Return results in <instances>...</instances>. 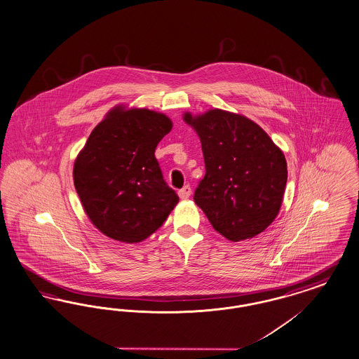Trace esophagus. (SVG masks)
I'll return each instance as SVG.
<instances>
[{
  "mask_svg": "<svg viewBox=\"0 0 359 359\" xmlns=\"http://www.w3.org/2000/svg\"><path fill=\"white\" fill-rule=\"evenodd\" d=\"M191 192H192L191 187L184 186L177 194H179V198H180V199H188V198L191 196Z\"/></svg>",
  "mask_w": 359,
  "mask_h": 359,
  "instance_id": "1",
  "label": "esophagus"
}]
</instances>
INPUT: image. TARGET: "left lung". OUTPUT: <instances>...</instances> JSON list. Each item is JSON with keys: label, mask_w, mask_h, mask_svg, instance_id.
<instances>
[{"label": "left lung", "mask_w": 359, "mask_h": 359, "mask_svg": "<svg viewBox=\"0 0 359 359\" xmlns=\"http://www.w3.org/2000/svg\"><path fill=\"white\" fill-rule=\"evenodd\" d=\"M201 137L205 175L194 201L220 235L232 242L257 236L278 215L287 183L283 152L257 123L211 109L184 114Z\"/></svg>", "instance_id": "1"}]
</instances>
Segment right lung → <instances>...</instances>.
<instances>
[{"instance_id": "right-lung-1", "label": "right lung", "mask_w": 359, "mask_h": 359, "mask_svg": "<svg viewBox=\"0 0 359 359\" xmlns=\"http://www.w3.org/2000/svg\"><path fill=\"white\" fill-rule=\"evenodd\" d=\"M171 129L163 114L116 107L89 135L74 161L73 180L86 215L108 238L142 242L177 204L155 158Z\"/></svg>"}]
</instances>
